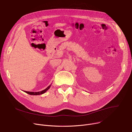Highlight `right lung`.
Returning <instances> with one entry per match:
<instances>
[{"label":"right lung","instance_id":"obj_1","mask_svg":"<svg viewBox=\"0 0 132 132\" xmlns=\"http://www.w3.org/2000/svg\"><path fill=\"white\" fill-rule=\"evenodd\" d=\"M51 84L49 86H48L46 89L43 90H42V91H39V92H28V91H24V92H26V93H28V94H29L32 95H41V94H43V93H45L46 92H47V91L50 89V87H51Z\"/></svg>","mask_w":132,"mask_h":132}]
</instances>
